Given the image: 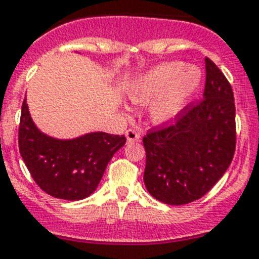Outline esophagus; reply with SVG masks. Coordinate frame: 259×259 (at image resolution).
Here are the masks:
<instances>
[{"label": "esophagus", "mask_w": 259, "mask_h": 259, "mask_svg": "<svg viewBox=\"0 0 259 259\" xmlns=\"http://www.w3.org/2000/svg\"><path fill=\"white\" fill-rule=\"evenodd\" d=\"M126 138H127V142H134V141L140 140L141 134L137 129H127L126 130Z\"/></svg>", "instance_id": "1"}]
</instances>
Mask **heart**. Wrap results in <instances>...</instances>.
<instances>
[{"instance_id":"heart-1","label":"heart","mask_w":259,"mask_h":259,"mask_svg":"<svg viewBox=\"0 0 259 259\" xmlns=\"http://www.w3.org/2000/svg\"><path fill=\"white\" fill-rule=\"evenodd\" d=\"M201 70L195 66L173 61L163 62L140 75L130 85L129 97L137 104H146L157 98L151 117L155 122L163 123L173 119L182 109L189 97L198 89Z\"/></svg>"}]
</instances>
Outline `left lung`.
Segmentation results:
<instances>
[{
	"label": "left lung",
	"mask_w": 259,
	"mask_h": 259,
	"mask_svg": "<svg viewBox=\"0 0 259 259\" xmlns=\"http://www.w3.org/2000/svg\"><path fill=\"white\" fill-rule=\"evenodd\" d=\"M203 98L174 119L153 126L142 138L145 186L155 199L185 205L217 184L235 151V104L230 82L206 57Z\"/></svg>",
	"instance_id": "obj_1"
}]
</instances>
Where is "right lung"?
Here are the masks:
<instances>
[{
	"label": "right lung",
	"mask_w": 259,
	"mask_h": 259,
	"mask_svg": "<svg viewBox=\"0 0 259 259\" xmlns=\"http://www.w3.org/2000/svg\"><path fill=\"white\" fill-rule=\"evenodd\" d=\"M125 136L98 132L62 141L42 134L22 102L18 146L31 178L52 197L78 201L97 189L109 161L125 145Z\"/></svg>",
	"instance_id": "1"
}]
</instances>
